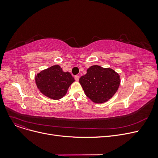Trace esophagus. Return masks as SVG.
<instances>
[{"instance_id":"obj_1","label":"esophagus","mask_w":158,"mask_h":158,"mask_svg":"<svg viewBox=\"0 0 158 158\" xmlns=\"http://www.w3.org/2000/svg\"><path fill=\"white\" fill-rule=\"evenodd\" d=\"M75 79H76V81H78L79 79V76H75Z\"/></svg>"}]
</instances>
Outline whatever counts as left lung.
I'll list each match as a JSON object with an SVG mask.
<instances>
[{"mask_svg": "<svg viewBox=\"0 0 158 158\" xmlns=\"http://www.w3.org/2000/svg\"><path fill=\"white\" fill-rule=\"evenodd\" d=\"M79 82L89 99L95 103H103L117 92L120 79L118 74L113 70L94 65L81 77Z\"/></svg>", "mask_w": 158, "mask_h": 158, "instance_id": "1", "label": "left lung"}]
</instances>
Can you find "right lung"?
I'll list each match as a JSON object with an SVG mask.
<instances>
[{
    "label": "right lung",
    "mask_w": 158,
    "mask_h": 158,
    "mask_svg": "<svg viewBox=\"0 0 158 158\" xmlns=\"http://www.w3.org/2000/svg\"><path fill=\"white\" fill-rule=\"evenodd\" d=\"M35 79L40 92L52 99L63 97L75 81L70 72H63L62 69L57 64L41 72Z\"/></svg>",
    "instance_id": "obj_1"
}]
</instances>
